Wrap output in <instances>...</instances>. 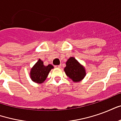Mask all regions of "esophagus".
<instances>
[{
    "label": "esophagus",
    "mask_w": 121,
    "mask_h": 121,
    "mask_svg": "<svg viewBox=\"0 0 121 121\" xmlns=\"http://www.w3.org/2000/svg\"><path fill=\"white\" fill-rule=\"evenodd\" d=\"M61 65H56V66H55L56 67H57V68H60L61 67Z\"/></svg>",
    "instance_id": "esophagus-1"
}]
</instances>
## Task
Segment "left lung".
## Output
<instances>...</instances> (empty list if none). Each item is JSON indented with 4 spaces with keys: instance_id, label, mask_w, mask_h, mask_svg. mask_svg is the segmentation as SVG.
I'll use <instances>...</instances> for the list:
<instances>
[{
    "instance_id": "left-lung-1",
    "label": "left lung",
    "mask_w": 121,
    "mask_h": 121,
    "mask_svg": "<svg viewBox=\"0 0 121 121\" xmlns=\"http://www.w3.org/2000/svg\"><path fill=\"white\" fill-rule=\"evenodd\" d=\"M67 76L74 82L82 80L86 76L85 69L73 57H71L66 62V67L64 69Z\"/></svg>"
}]
</instances>
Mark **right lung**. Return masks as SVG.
Wrapping results in <instances>:
<instances>
[{"instance_id": "obj_1", "label": "right lung", "mask_w": 121, "mask_h": 121, "mask_svg": "<svg viewBox=\"0 0 121 121\" xmlns=\"http://www.w3.org/2000/svg\"><path fill=\"white\" fill-rule=\"evenodd\" d=\"M54 67L50 64L45 66L42 61L39 60L31 69L30 78H32V81L41 84L46 80L50 71Z\"/></svg>"}]
</instances>
